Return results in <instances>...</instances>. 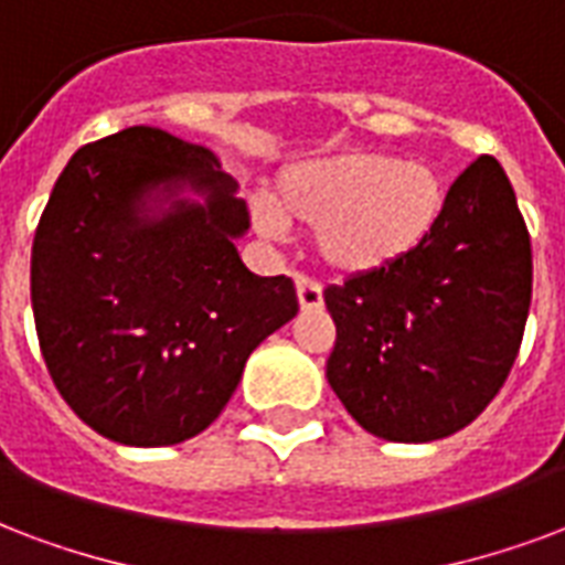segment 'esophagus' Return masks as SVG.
Listing matches in <instances>:
<instances>
[{"label": "esophagus", "instance_id": "34e87169", "mask_svg": "<svg viewBox=\"0 0 565 565\" xmlns=\"http://www.w3.org/2000/svg\"><path fill=\"white\" fill-rule=\"evenodd\" d=\"M295 288H298L300 309L324 307V295H321V286H318L316 279H309V277H303V274H298V277H295Z\"/></svg>", "mask_w": 565, "mask_h": 565}]
</instances>
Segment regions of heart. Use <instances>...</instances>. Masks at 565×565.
Here are the masks:
<instances>
[{"label": "heart", "mask_w": 565, "mask_h": 565, "mask_svg": "<svg viewBox=\"0 0 565 565\" xmlns=\"http://www.w3.org/2000/svg\"><path fill=\"white\" fill-rule=\"evenodd\" d=\"M274 211L258 226L312 228L321 265L345 277H366L402 265L426 247L444 220L447 184L435 167L384 151H342L282 172Z\"/></svg>", "instance_id": "b5f03b06"}]
</instances>
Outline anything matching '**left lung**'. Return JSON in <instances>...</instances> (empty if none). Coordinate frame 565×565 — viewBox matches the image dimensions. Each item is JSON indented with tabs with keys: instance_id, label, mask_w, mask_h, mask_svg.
<instances>
[{
	"instance_id": "8db88e82",
	"label": "left lung",
	"mask_w": 565,
	"mask_h": 565,
	"mask_svg": "<svg viewBox=\"0 0 565 565\" xmlns=\"http://www.w3.org/2000/svg\"><path fill=\"white\" fill-rule=\"evenodd\" d=\"M530 288L515 190L494 157H479L452 181L444 220L417 256L324 291L337 324L330 387L375 438H449L503 387Z\"/></svg>"
}]
</instances>
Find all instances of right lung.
Returning a JSON list of instances; mask_svg holds the SVG:
<instances>
[{"mask_svg":"<svg viewBox=\"0 0 565 565\" xmlns=\"http://www.w3.org/2000/svg\"><path fill=\"white\" fill-rule=\"evenodd\" d=\"M247 228L217 154L160 127L67 160L32 244V309L53 384L97 435L172 447L205 431L258 342L298 316L291 279L237 256Z\"/></svg>","mask_w":565,"mask_h":565,"instance_id":"1","label":"right lung"}]
</instances>
